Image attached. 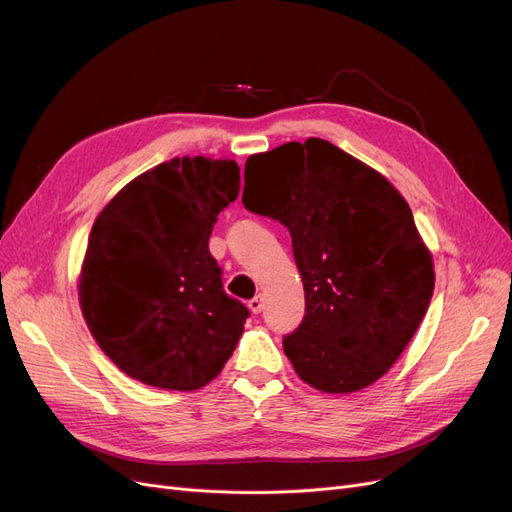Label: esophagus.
Masks as SVG:
<instances>
[{"label": "esophagus", "mask_w": 512, "mask_h": 512, "mask_svg": "<svg viewBox=\"0 0 512 512\" xmlns=\"http://www.w3.org/2000/svg\"><path fill=\"white\" fill-rule=\"evenodd\" d=\"M249 310L253 314H259L263 310V297L261 295H255L251 301H249Z\"/></svg>", "instance_id": "esophagus-1"}]
</instances>
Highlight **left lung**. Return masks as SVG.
I'll return each mask as SVG.
<instances>
[{
  "instance_id": "8db88e82",
  "label": "left lung",
  "mask_w": 512,
  "mask_h": 512,
  "mask_svg": "<svg viewBox=\"0 0 512 512\" xmlns=\"http://www.w3.org/2000/svg\"><path fill=\"white\" fill-rule=\"evenodd\" d=\"M242 204L280 221L293 240L306 314L282 346L295 373L331 394L380 380L434 291L432 259L405 198L361 160L308 139L246 160Z\"/></svg>"
}]
</instances>
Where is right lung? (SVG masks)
Instances as JSON below:
<instances>
[{
  "instance_id": "1",
  "label": "right lung",
  "mask_w": 512,
  "mask_h": 512,
  "mask_svg": "<svg viewBox=\"0 0 512 512\" xmlns=\"http://www.w3.org/2000/svg\"><path fill=\"white\" fill-rule=\"evenodd\" d=\"M238 189L234 160L175 158L132 179L94 221L80 306L126 375L198 390L232 356L249 310L223 291L208 238Z\"/></svg>"
}]
</instances>
